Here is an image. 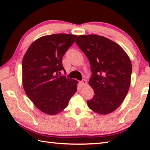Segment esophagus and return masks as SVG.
Instances as JSON below:
<instances>
[{"instance_id":"1","label":"esophagus","mask_w":150,"mask_h":150,"mask_svg":"<svg viewBox=\"0 0 150 150\" xmlns=\"http://www.w3.org/2000/svg\"><path fill=\"white\" fill-rule=\"evenodd\" d=\"M80 84H81L82 87H84L87 84V81L86 80H85V79H82V80L80 82Z\"/></svg>"}]
</instances>
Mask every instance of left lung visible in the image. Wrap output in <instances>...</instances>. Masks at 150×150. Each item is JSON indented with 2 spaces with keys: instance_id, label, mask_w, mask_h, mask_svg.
<instances>
[{
  "instance_id": "1",
  "label": "left lung",
  "mask_w": 150,
  "mask_h": 150,
  "mask_svg": "<svg viewBox=\"0 0 150 150\" xmlns=\"http://www.w3.org/2000/svg\"><path fill=\"white\" fill-rule=\"evenodd\" d=\"M75 42L91 66L89 84L95 95L87 101L88 106L98 114L113 112L129 88L132 66L128 55L119 44L97 35H79Z\"/></svg>"
}]
</instances>
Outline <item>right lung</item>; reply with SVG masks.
<instances>
[{
  "label": "right lung",
  "mask_w": 150,
  "mask_h": 150,
  "mask_svg": "<svg viewBox=\"0 0 150 150\" xmlns=\"http://www.w3.org/2000/svg\"><path fill=\"white\" fill-rule=\"evenodd\" d=\"M77 35L53 34L31 44L22 60V84L27 96L38 109L56 115L68 105L77 90V81L60 75L66 71L62 57Z\"/></svg>",
  "instance_id": "right-lung-1"
}]
</instances>
